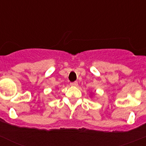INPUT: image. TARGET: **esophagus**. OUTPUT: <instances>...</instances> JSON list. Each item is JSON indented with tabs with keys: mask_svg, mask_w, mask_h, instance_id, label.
<instances>
[{
	"mask_svg": "<svg viewBox=\"0 0 146 146\" xmlns=\"http://www.w3.org/2000/svg\"><path fill=\"white\" fill-rule=\"evenodd\" d=\"M70 85L72 86H77V85H78V82H77V81H74V82H71Z\"/></svg>",
	"mask_w": 146,
	"mask_h": 146,
	"instance_id": "obj_1",
	"label": "esophagus"
}]
</instances>
